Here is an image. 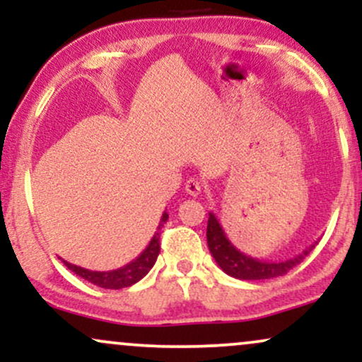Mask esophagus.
<instances>
[{
    "label": "esophagus",
    "instance_id": "esophagus-1",
    "mask_svg": "<svg viewBox=\"0 0 362 362\" xmlns=\"http://www.w3.org/2000/svg\"><path fill=\"white\" fill-rule=\"evenodd\" d=\"M202 187H204L202 180H199V178H189V180H187V184H185V190L190 195H194V197H195V195L201 194Z\"/></svg>",
    "mask_w": 362,
    "mask_h": 362
}]
</instances>
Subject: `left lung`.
<instances>
[{"instance_id": "8db88e82", "label": "left lung", "mask_w": 362, "mask_h": 362, "mask_svg": "<svg viewBox=\"0 0 362 362\" xmlns=\"http://www.w3.org/2000/svg\"><path fill=\"white\" fill-rule=\"evenodd\" d=\"M207 245H209L211 255L218 262L219 267L223 269L228 276L236 277L242 281H260V279H272L288 274L291 269L301 264L303 259L311 252L313 245L306 248L305 252L296 257H291L288 260L281 262H265L253 259L247 253L240 252L233 243L228 240L226 233L219 224L218 218L213 213H209L207 219Z\"/></svg>"}]
</instances>
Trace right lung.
Masks as SVG:
<instances>
[{
  "mask_svg": "<svg viewBox=\"0 0 362 362\" xmlns=\"http://www.w3.org/2000/svg\"><path fill=\"white\" fill-rule=\"evenodd\" d=\"M168 214L165 211L163 216H161L160 224H158L155 235H153L151 242L143 252L136 257L134 260L129 262L127 265L124 267L115 269V271H109V272H97V271H88L85 267H78V265L69 264V262H64L66 267L69 271H73L76 276L83 277L85 281L91 282V284L98 286V288L103 289H122V288H129V286L136 284V282L143 279L146 274L151 271V267L155 265V262L158 259V253H160V235H161V228L163 224L167 223Z\"/></svg>",
  "mask_w": 362,
  "mask_h": 362,
  "instance_id": "1",
  "label": "right lung"
}]
</instances>
